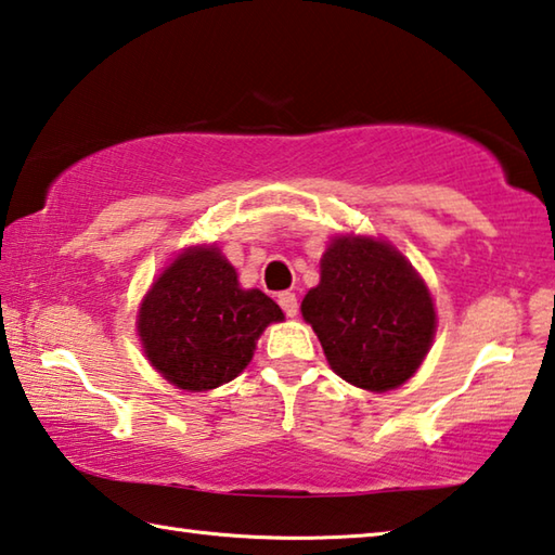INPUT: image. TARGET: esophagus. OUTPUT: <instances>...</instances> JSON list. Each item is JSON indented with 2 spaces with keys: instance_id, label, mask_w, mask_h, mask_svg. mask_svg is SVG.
I'll list each match as a JSON object with an SVG mask.
<instances>
[{
  "instance_id": "34e87169",
  "label": "esophagus",
  "mask_w": 555,
  "mask_h": 555,
  "mask_svg": "<svg viewBox=\"0 0 555 555\" xmlns=\"http://www.w3.org/2000/svg\"><path fill=\"white\" fill-rule=\"evenodd\" d=\"M279 306H281V311H284L288 318H296V313H298V298H296V294H291V291H284V294H279Z\"/></svg>"
}]
</instances>
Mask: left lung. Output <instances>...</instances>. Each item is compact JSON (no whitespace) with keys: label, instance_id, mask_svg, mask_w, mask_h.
Returning <instances> with one entry per match:
<instances>
[{"label":"left lung","instance_id":"1","mask_svg":"<svg viewBox=\"0 0 555 555\" xmlns=\"http://www.w3.org/2000/svg\"><path fill=\"white\" fill-rule=\"evenodd\" d=\"M333 372L367 391L411 379L436 335L424 279L389 242L340 234L321 259V284L300 304Z\"/></svg>","mask_w":555,"mask_h":555}]
</instances>
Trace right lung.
Masks as SVG:
<instances>
[{"instance_id": "add662e5", "label": "right lung", "mask_w": 555, "mask_h": 555, "mask_svg": "<svg viewBox=\"0 0 555 555\" xmlns=\"http://www.w3.org/2000/svg\"><path fill=\"white\" fill-rule=\"evenodd\" d=\"M284 321L259 288L244 291L237 271L210 247H188L149 288L137 333L152 367L178 389L208 391L251 362L259 335Z\"/></svg>"}]
</instances>
